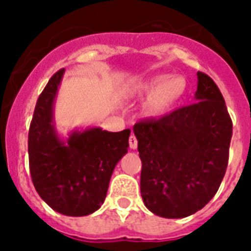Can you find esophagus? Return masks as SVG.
Wrapping results in <instances>:
<instances>
[{"label":"esophagus","instance_id":"esophagus-1","mask_svg":"<svg viewBox=\"0 0 251 251\" xmlns=\"http://www.w3.org/2000/svg\"><path fill=\"white\" fill-rule=\"evenodd\" d=\"M129 145H130V149L131 150L137 149L138 141H137V138H135V135H131V137L129 138Z\"/></svg>","mask_w":251,"mask_h":251}]
</instances>
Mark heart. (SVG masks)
<instances>
[{
    "label": "heart",
    "mask_w": 251,
    "mask_h": 251,
    "mask_svg": "<svg viewBox=\"0 0 251 251\" xmlns=\"http://www.w3.org/2000/svg\"><path fill=\"white\" fill-rule=\"evenodd\" d=\"M186 91V80L181 76L159 75L147 80L137 88V96L147 100V113L153 117H160L172 110Z\"/></svg>",
    "instance_id": "heart-1"
}]
</instances>
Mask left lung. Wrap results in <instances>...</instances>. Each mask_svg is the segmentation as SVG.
Masks as SVG:
<instances>
[{
	"label": "left lung",
	"instance_id": "obj_1",
	"mask_svg": "<svg viewBox=\"0 0 251 251\" xmlns=\"http://www.w3.org/2000/svg\"><path fill=\"white\" fill-rule=\"evenodd\" d=\"M197 75V102L134 125L142 198L161 218H186L202 210L228 165L232 120L216 83L204 73Z\"/></svg>",
	"mask_w": 251,
	"mask_h": 251
}]
</instances>
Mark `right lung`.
Listing matches in <instances>:
<instances>
[{
	"instance_id": "add662e5",
	"label": "right lung",
	"mask_w": 251,
	"mask_h": 251,
	"mask_svg": "<svg viewBox=\"0 0 251 251\" xmlns=\"http://www.w3.org/2000/svg\"><path fill=\"white\" fill-rule=\"evenodd\" d=\"M64 73L58 70L37 99L28 131L29 172L49 207L66 216H86L104 203L114 167L129 149L130 129L88 127L61 139L53 105Z\"/></svg>"
}]
</instances>
